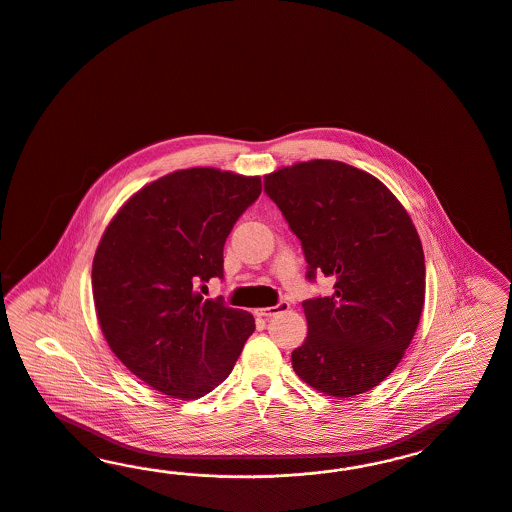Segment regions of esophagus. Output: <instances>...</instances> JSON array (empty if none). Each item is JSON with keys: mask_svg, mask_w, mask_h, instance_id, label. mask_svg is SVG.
Wrapping results in <instances>:
<instances>
[{"mask_svg": "<svg viewBox=\"0 0 512 512\" xmlns=\"http://www.w3.org/2000/svg\"><path fill=\"white\" fill-rule=\"evenodd\" d=\"M287 308H289V303L280 301V303L274 305V307L257 308V316L272 318V316H276V314H280V312H286Z\"/></svg>", "mask_w": 512, "mask_h": 512, "instance_id": "esophagus-1", "label": "esophagus"}]
</instances>
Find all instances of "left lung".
<instances>
[{"label": "left lung", "mask_w": 512, "mask_h": 512, "mask_svg": "<svg viewBox=\"0 0 512 512\" xmlns=\"http://www.w3.org/2000/svg\"><path fill=\"white\" fill-rule=\"evenodd\" d=\"M307 259V280L333 293L303 301L308 335L291 352L295 373L328 396L377 387L409 347L425 303V255L408 211L381 181L333 160L265 175Z\"/></svg>", "instance_id": "1"}]
</instances>
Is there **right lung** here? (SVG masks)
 I'll return each mask as SVG.
<instances>
[{
  "instance_id": "right-lung-1",
  "label": "right lung",
  "mask_w": 512,
  "mask_h": 512,
  "mask_svg": "<svg viewBox=\"0 0 512 512\" xmlns=\"http://www.w3.org/2000/svg\"><path fill=\"white\" fill-rule=\"evenodd\" d=\"M261 194L259 177L213 167L146 184L104 230L93 299L125 368L171 398L196 400L234 368L255 320L198 287L223 278L226 238Z\"/></svg>"
}]
</instances>
